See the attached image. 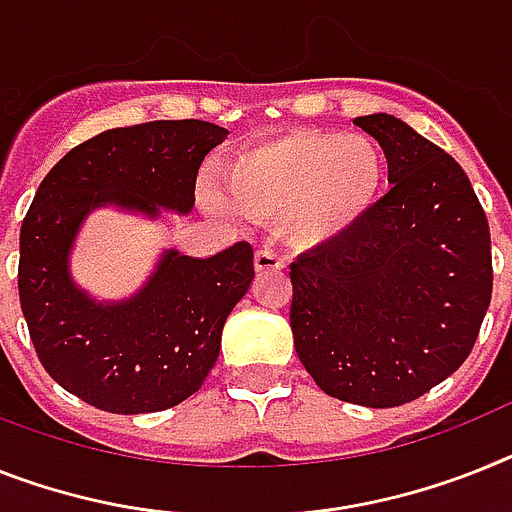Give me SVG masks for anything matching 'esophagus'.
Masks as SVG:
<instances>
[{
	"label": "esophagus",
	"instance_id": "obj_1",
	"mask_svg": "<svg viewBox=\"0 0 512 512\" xmlns=\"http://www.w3.org/2000/svg\"><path fill=\"white\" fill-rule=\"evenodd\" d=\"M286 268V263H283V257L278 255L276 249L270 247H263L257 249L255 252V270L257 273H278V270Z\"/></svg>",
	"mask_w": 512,
	"mask_h": 512
}]
</instances>
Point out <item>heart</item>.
Returning a JSON list of instances; mask_svg holds the SVG:
<instances>
[{"mask_svg": "<svg viewBox=\"0 0 512 512\" xmlns=\"http://www.w3.org/2000/svg\"><path fill=\"white\" fill-rule=\"evenodd\" d=\"M388 182V156L375 137L294 130L242 145L221 169L231 210L255 221H283L289 242L317 249L375 210Z\"/></svg>", "mask_w": 512, "mask_h": 512, "instance_id": "b5f03b06", "label": "heart"}]
</instances>
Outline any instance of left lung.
I'll return each instance as SVG.
<instances>
[{
  "label": "left lung",
  "instance_id": "8db88e82",
  "mask_svg": "<svg viewBox=\"0 0 512 512\" xmlns=\"http://www.w3.org/2000/svg\"><path fill=\"white\" fill-rule=\"evenodd\" d=\"M393 190L349 236L291 263L296 354L328 395L409 403L474 349L492 299L484 208L453 156L390 114L356 117Z\"/></svg>",
  "mask_w": 512,
  "mask_h": 512
}]
</instances>
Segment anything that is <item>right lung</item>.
I'll list each match as a JSON object with an SVG mask.
<instances>
[{
	"instance_id": "add662e5",
	"label": "right lung",
	"mask_w": 512,
	"mask_h": 512,
	"mask_svg": "<svg viewBox=\"0 0 512 512\" xmlns=\"http://www.w3.org/2000/svg\"><path fill=\"white\" fill-rule=\"evenodd\" d=\"M226 137L200 119H161L90 137L46 174L20 226L17 289L30 341L54 380L111 414H150L190 398L221 351L223 322L255 278L252 247L169 252L135 299L93 304L67 273L90 208L158 213L195 205L205 153Z\"/></svg>"
}]
</instances>
